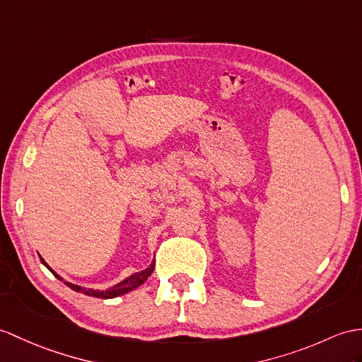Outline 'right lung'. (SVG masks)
Wrapping results in <instances>:
<instances>
[{"instance_id":"right-lung-1","label":"right lung","mask_w":362,"mask_h":362,"mask_svg":"<svg viewBox=\"0 0 362 362\" xmlns=\"http://www.w3.org/2000/svg\"><path fill=\"white\" fill-rule=\"evenodd\" d=\"M41 259V262L44 264V266H46L52 273H54V275L61 281V276L59 275H57V273L52 270L46 262H44V259L42 258H40ZM153 269H155V261L151 264V266H148L147 269H144V270H141V272H138V273H135V275H132V276H129L127 279H124L122 281V283H119V284H117V286H113L112 288H109V290H92V288H84V287H79V286H74V284H70V283H64L66 286H69L70 288L72 290H75V292H79V293H84V295H87V296H93V298H103V299H110V298H117V296H121V295H124V293H127V292H132V290L134 288H136V287H139L141 284L144 283V281L152 275V272H153Z\"/></svg>"}]
</instances>
